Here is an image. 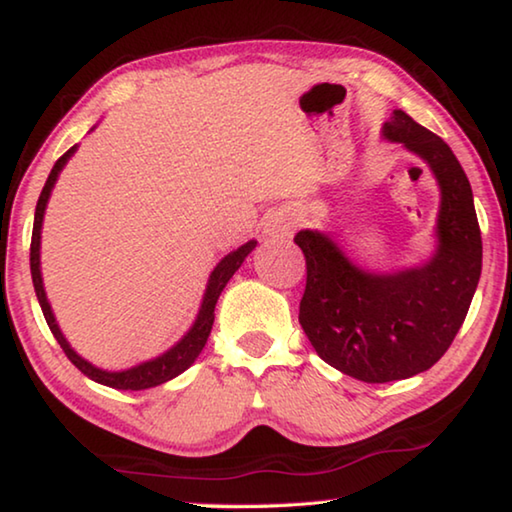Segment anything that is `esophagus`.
<instances>
[{"instance_id": "1", "label": "esophagus", "mask_w": 512, "mask_h": 512, "mask_svg": "<svg viewBox=\"0 0 512 512\" xmlns=\"http://www.w3.org/2000/svg\"><path fill=\"white\" fill-rule=\"evenodd\" d=\"M264 232L268 237L273 239H287L293 235V225L287 219H280V216H273V219H268L264 225Z\"/></svg>"}]
</instances>
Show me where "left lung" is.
<instances>
[{
	"label": "left lung",
	"mask_w": 512,
	"mask_h": 512,
	"mask_svg": "<svg viewBox=\"0 0 512 512\" xmlns=\"http://www.w3.org/2000/svg\"><path fill=\"white\" fill-rule=\"evenodd\" d=\"M429 164L440 187L436 237L429 262L397 273H370L352 264L318 230H300L307 287L300 325L318 357L368 384L429 370L452 345L481 277V230L472 187L452 149L404 110L381 128Z\"/></svg>",
	"instance_id": "obj_1"
}]
</instances>
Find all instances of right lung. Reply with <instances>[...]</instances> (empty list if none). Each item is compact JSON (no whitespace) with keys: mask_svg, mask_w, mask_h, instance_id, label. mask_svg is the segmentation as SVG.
Returning a JSON list of instances; mask_svg holds the SVG:
<instances>
[{"mask_svg":"<svg viewBox=\"0 0 512 512\" xmlns=\"http://www.w3.org/2000/svg\"><path fill=\"white\" fill-rule=\"evenodd\" d=\"M76 151V146H72L67 153L60 155L56 160L54 169H51L49 178L45 187H42V194L38 198V205H36V219H33V235H31V277H33V289H36V296L38 302L42 307V314H45L47 325L51 329V334L56 336V341L63 352L67 354V359L74 363L76 368H79L85 377H90L92 381H97V384L103 386H110V388H117V391H144V388H153V386H160L164 381H169L173 377H178L180 372H185L192 363L196 361L198 354L205 348L207 343V336L212 332V323H214V307H216V300H219L221 291L225 284L232 275H235L237 268L244 264V259L250 255V250L257 246V241H248L237 250H232L230 255H225L216 268L210 275V280H207V289L203 293V302H201V309H198V316L194 320V325L189 327V332L180 339L176 345H173L171 350H167L160 357H155L151 361H144L140 366H133L128 370H119V372H110V370H101L97 366H92L90 361H85L81 354H76L72 350V345L67 343V339L60 332V327L54 318V311L49 307V300H47V293L45 287H42V275H40V230H42V219H45V210H47V201L51 196V189H54L56 180H58V173L63 171V167L67 164V160L72 158Z\"/></svg>","mask_w":512,"mask_h":512,"instance_id":"obj_1","label":"right lung"}]
</instances>
